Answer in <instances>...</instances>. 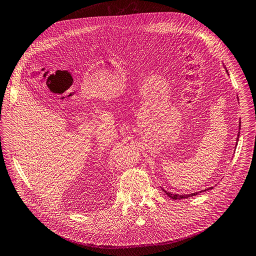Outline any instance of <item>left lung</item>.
Wrapping results in <instances>:
<instances>
[{
  "label": "left lung",
  "mask_w": 256,
  "mask_h": 256,
  "mask_svg": "<svg viewBox=\"0 0 256 256\" xmlns=\"http://www.w3.org/2000/svg\"><path fill=\"white\" fill-rule=\"evenodd\" d=\"M226 73H228V70L226 69ZM239 128L241 130V122H240V126H239ZM239 136H240V132H238V138H236V142L239 141ZM213 188V187H209V188H207V190H202V192H206V190H211ZM162 190H164V192H166V194L168 196H170L171 198H173V200H182V198H190V196H196L198 192H194V194H172V192H166V190H164V188H162Z\"/></svg>",
  "instance_id": "left-lung-1"
}]
</instances>
